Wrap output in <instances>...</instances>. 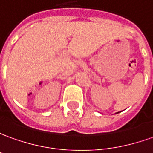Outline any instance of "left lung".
Masks as SVG:
<instances>
[{
    "label": "left lung",
    "mask_w": 153,
    "mask_h": 153,
    "mask_svg": "<svg viewBox=\"0 0 153 153\" xmlns=\"http://www.w3.org/2000/svg\"><path fill=\"white\" fill-rule=\"evenodd\" d=\"M117 113H118V112H117Z\"/></svg>",
    "instance_id": "obj_1"
}]
</instances>
